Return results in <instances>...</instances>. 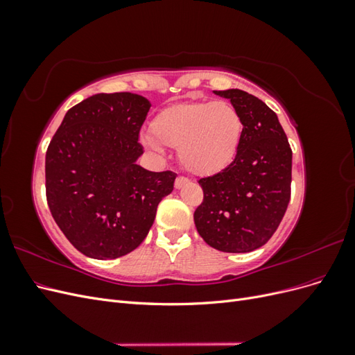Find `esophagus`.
I'll use <instances>...</instances> for the list:
<instances>
[{
	"label": "esophagus",
	"instance_id": "34e87169",
	"mask_svg": "<svg viewBox=\"0 0 355 355\" xmlns=\"http://www.w3.org/2000/svg\"><path fill=\"white\" fill-rule=\"evenodd\" d=\"M185 184H188V179H187V178H184V176H178V178H176V180H175L176 189H180Z\"/></svg>",
	"mask_w": 355,
	"mask_h": 355
}]
</instances>
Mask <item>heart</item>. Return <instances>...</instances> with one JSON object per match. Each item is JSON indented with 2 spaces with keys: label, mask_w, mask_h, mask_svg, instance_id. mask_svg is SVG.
Returning a JSON list of instances; mask_svg holds the SVG:
<instances>
[{
  "label": "heart",
  "mask_w": 355,
  "mask_h": 355,
  "mask_svg": "<svg viewBox=\"0 0 355 355\" xmlns=\"http://www.w3.org/2000/svg\"><path fill=\"white\" fill-rule=\"evenodd\" d=\"M153 136L144 144L159 153L161 146L178 148L179 161L200 176L216 175L239 154L244 121L227 101H192L161 110L151 123Z\"/></svg>",
  "instance_id": "1"
}]
</instances>
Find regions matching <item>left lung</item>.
I'll return each mask as SVG.
<instances>
[{
	"mask_svg": "<svg viewBox=\"0 0 355 355\" xmlns=\"http://www.w3.org/2000/svg\"><path fill=\"white\" fill-rule=\"evenodd\" d=\"M239 110L243 141L232 163L202 178V202L194 211L198 234L227 253L259 249L272 237L290 201L292 149L277 114L239 89L214 90Z\"/></svg>",
	"mask_w": 355,
	"mask_h": 355,
	"instance_id": "8db88e82",
	"label": "left lung"
}]
</instances>
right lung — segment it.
I'll use <instances>...</instances> for the list:
<instances>
[{
	"mask_svg": "<svg viewBox=\"0 0 355 355\" xmlns=\"http://www.w3.org/2000/svg\"><path fill=\"white\" fill-rule=\"evenodd\" d=\"M151 108L135 93H99L72 106L46 154V196L69 243L93 259L133 252L153 227L173 171H149L139 132Z\"/></svg>",
	"mask_w": 355,
	"mask_h": 355,
	"instance_id": "obj_1",
	"label": "right lung"
}]
</instances>
